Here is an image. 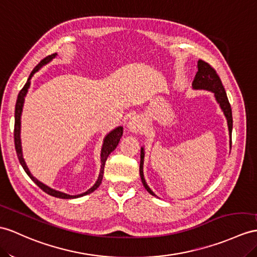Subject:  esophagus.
<instances>
[{
  "instance_id": "1",
  "label": "esophagus",
  "mask_w": 257,
  "mask_h": 257,
  "mask_svg": "<svg viewBox=\"0 0 257 257\" xmlns=\"http://www.w3.org/2000/svg\"><path fill=\"white\" fill-rule=\"evenodd\" d=\"M127 127L130 128V131H132V132H135V133H140V132H143V131H144L143 123L141 122L140 118L136 117V116L132 117L128 121Z\"/></svg>"
}]
</instances>
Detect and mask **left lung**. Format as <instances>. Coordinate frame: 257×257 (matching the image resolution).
<instances>
[{"label": "left lung", "mask_w": 257, "mask_h": 257, "mask_svg": "<svg viewBox=\"0 0 257 257\" xmlns=\"http://www.w3.org/2000/svg\"><path fill=\"white\" fill-rule=\"evenodd\" d=\"M197 68L198 71L195 75V78L193 80V87L195 89H206L210 90L215 93V98L217 102L220 104V108L222 109L224 115L227 117L228 122V128H229V134L231 137V133H232V111H231V105L229 103V100L227 97L226 90L223 88V85L221 83L220 77L218 76L216 70L212 67L207 62L203 60H198L197 62ZM232 141L230 140V145ZM144 148H141V165H140V174L142 182L145 186L148 193L152 194V195L156 196L155 193L149 189L147 185L145 179H144V173H143V165H144Z\"/></svg>", "instance_id": "left-lung-1"}]
</instances>
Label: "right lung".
Segmentation results:
<instances>
[{
    "label": "right lung",
    "instance_id": "right-lung-1",
    "mask_svg": "<svg viewBox=\"0 0 257 257\" xmlns=\"http://www.w3.org/2000/svg\"><path fill=\"white\" fill-rule=\"evenodd\" d=\"M56 53L54 54H51V55H48L46 56L45 59L40 61V63L37 65L33 72L30 73L29 75V78L27 79V83L25 84V86L22 88V90L20 91V93H18V97H17V101H16V105H15V126H14V142H15V149H16V154H17V157H18V160H20L22 167L24 168L25 172H26L29 178L34 181V182L38 185L40 189L46 192L47 194H49V195L51 196H54V197H58V198H64V199H70V198H76V197H80V196H84V195H87V194H90L92 193L95 190H97L99 185L101 184V181H102V178H103V170H104V165H105V161H107V158L108 156L113 152V150L116 148L118 142H120V139L123 135V127L118 126L116 127L115 130L112 131V132H110L107 136H105V139L103 141V145H102V149H101V170H100V174H99V178L97 180V182L95 183V185H93L92 187H90V189L83 193V194H79V195H68V194H65V193H62V192H59V191H55V190H52L50 189L49 186L45 185L43 183H41L40 181L37 180L36 178L33 177V174L30 173V171L28 170V168L26 166V164H25V160L23 158V155H22V145H21V114H22V110H23V104H24V100H25V96H26V93L28 91V88L30 86V78L34 76V74L39 70V68L42 66L47 64L48 62L51 61L53 58H55Z\"/></svg>",
    "mask_w": 257,
    "mask_h": 257
}]
</instances>
